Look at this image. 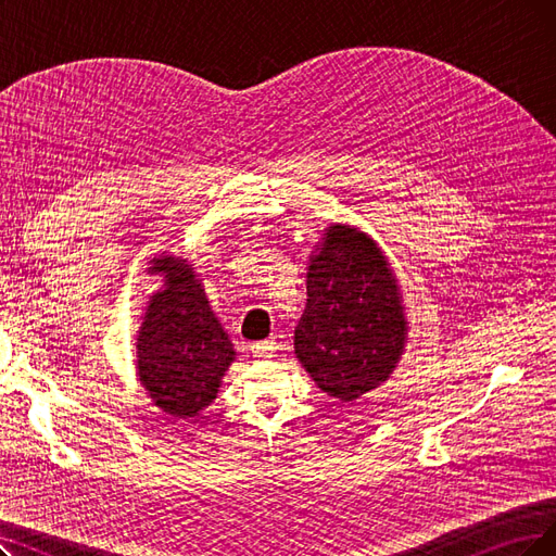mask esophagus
I'll return each mask as SVG.
<instances>
[{"instance_id": "1", "label": "esophagus", "mask_w": 556, "mask_h": 556, "mask_svg": "<svg viewBox=\"0 0 556 556\" xmlns=\"http://www.w3.org/2000/svg\"><path fill=\"white\" fill-rule=\"evenodd\" d=\"M276 338H269V340H262V342H255L253 346H251V353L255 355L257 361H266V358H274V353H276Z\"/></svg>"}]
</instances>
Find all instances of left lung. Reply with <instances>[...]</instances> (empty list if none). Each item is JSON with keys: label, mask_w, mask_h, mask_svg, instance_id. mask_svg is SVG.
<instances>
[{"label": "left lung", "mask_w": 556, "mask_h": 556, "mask_svg": "<svg viewBox=\"0 0 556 556\" xmlns=\"http://www.w3.org/2000/svg\"><path fill=\"white\" fill-rule=\"evenodd\" d=\"M404 340V305L386 257L363 232L332 226L309 262L299 361L324 392L353 402L388 379Z\"/></svg>", "instance_id": "obj_1"}]
</instances>
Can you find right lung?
I'll use <instances>...</instances> for the list:
<instances>
[{
    "label": "right lung",
    "instance_id": "obj_1",
    "mask_svg": "<svg viewBox=\"0 0 556 556\" xmlns=\"http://www.w3.org/2000/svg\"><path fill=\"white\" fill-rule=\"evenodd\" d=\"M154 264L170 278L148 305L137 344L139 376L164 413L191 417L212 404L235 349L189 266L175 257Z\"/></svg>",
    "mask_w": 556,
    "mask_h": 556
}]
</instances>
